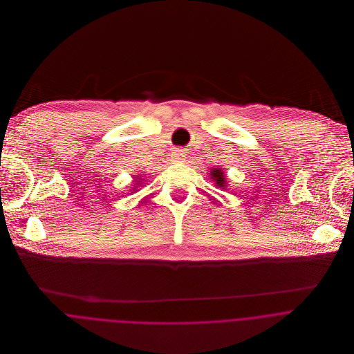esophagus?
<instances>
[{
  "mask_svg": "<svg viewBox=\"0 0 354 354\" xmlns=\"http://www.w3.org/2000/svg\"><path fill=\"white\" fill-rule=\"evenodd\" d=\"M184 159H185V153H184L183 150H176V151L173 152V155H171V160H173L174 163L184 162Z\"/></svg>",
  "mask_w": 354,
  "mask_h": 354,
  "instance_id": "34e87169",
  "label": "esophagus"
}]
</instances>
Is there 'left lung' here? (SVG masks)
I'll return each mask as SVG.
<instances>
[{"label": "left lung", "instance_id": "obj_1", "mask_svg": "<svg viewBox=\"0 0 354 354\" xmlns=\"http://www.w3.org/2000/svg\"><path fill=\"white\" fill-rule=\"evenodd\" d=\"M209 176H211V180L215 181V184H216L215 187H219V188H222V189L227 188V187H226V176H225V173H223L222 169H212V171L209 173Z\"/></svg>", "mask_w": 354, "mask_h": 354}]
</instances>
